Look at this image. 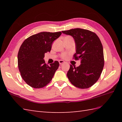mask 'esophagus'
I'll use <instances>...</instances> for the list:
<instances>
[{"mask_svg":"<svg viewBox=\"0 0 122 122\" xmlns=\"http://www.w3.org/2000/svg\"><path fill=\"white\" fill-rule=\"evenodd\" d=\"M59 64H60V65H62V64L64 63V62H64V61H63V60H59Z\"/></svg>","mask_w":122,"mask_h":122,"instance_id":"esophagus-1","label":"esophagus"}]
</instances>
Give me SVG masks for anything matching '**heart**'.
<instances>
[{"label":"heart","mask_w":122,"mask_h":122,"mask_svg":"<svg viewBox=\"0 0 122 122\" xmlns=\"http://www.w3.org/2000/svg\"><path fill=\"white\" fill-rule=\"evenodd\" d=\"M71 38V37H70V36H66V37L64 38ZM62 56L63 58H65V57L66 56L65 54H62Z\"/></svg>","instance_id":"1"}]
</instances>
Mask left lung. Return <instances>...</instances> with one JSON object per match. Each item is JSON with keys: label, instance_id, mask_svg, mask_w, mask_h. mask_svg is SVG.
Segmentation results:
<instances>
[{"label": "left lung", "instance_id": "1", "mask_svg": "<svg viewBox=\"0 0 122 122\" xmlns=\"http://www.w3.org/2000/svg\"><path fill=\"white\" fill-rule=\"evenodd\" d=\"M71 36L76 43L74 58L81 60L77 67L70 65L67 73L71 83L80 89H87L99 79L104 64L103 46L98 36L90 30L76 28L62 31Z\"/></svg>", "mask_w": 122, "mask_h": 122}]
</instances>
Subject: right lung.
Returning <instances> with one entry per match:
<instances>
[{
  "instance_id": "obj_1",
  "label": "right lung",
  "mask_w": 122,
  "mask_h": 122,
  "mask_svg": "<svg viewBox=\"0 0 122 122\" xmlns=\"http://www.w3.org/2000/svg\"><path fill=\"white\" fill-rule=\"evenodd\" d=\"M61 32H42L26 39L18 53V66L20 74L26 83L39 89L48 84L59 66L56 61L50 66L44 60L45 53L50 52L52 44Z\"/></svg>"
}]
</instances>
